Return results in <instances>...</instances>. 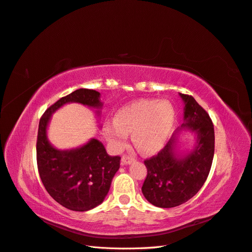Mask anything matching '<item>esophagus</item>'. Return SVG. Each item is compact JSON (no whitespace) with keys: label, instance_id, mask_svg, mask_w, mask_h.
I'll list each match as a JSON object with an SVG mask.
<instances>
[{"label":"esophagus","instance_id":"1","mask_svg":"<svg viewBox=\"0 0 252 252\" xmlns=\"http://www.w3.org/2000/svg\"><path fill=\"white\" fill-rule=\"evenodd\" d=\"M134 160H135L134 158H132L131 156H128V155H126V154L122 155V158H121L122 164H130V163H132Z\"/></svg>","mask_w":252,"mask_h":252}]
</instances>
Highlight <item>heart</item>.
<instances>
[{
    "mask_svg": "<svg viewBox=\"0 0 252 252\" xmlns=\"http://www.w3.org/2000/svg\"><path fill=\"white\" fill-rule=\"evenodd\" d=\"M174 109L166 100L141 99L116 113L113 124H106L105 135L116 149L124 148L127 134H133L135 147L152 153L166 140L174 121Z\"/></svg>",
    "mask_w": 252,
    "mask_h": 252,
    "instance_id": "b5f03b06",
    "label": "heart"
}]
</instances>
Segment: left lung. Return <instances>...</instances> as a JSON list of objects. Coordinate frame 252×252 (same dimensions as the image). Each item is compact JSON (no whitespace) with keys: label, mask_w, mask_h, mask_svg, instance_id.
Wrapping results in <instances>:
<instances>
[{"label":"left lung","mask_w":252,"mask_h":252,"mask_svg":"<svg viewBox=\"0 0 252 252\" xmlns=\"http://www.w3.org/2000/svg\"><path fill=\"white\" fill-rule=\"evenodd\" d=\"M185 102L182 127L197 135L192 152L178 157L175 154V135L157 155L145 160L147 177L142 194L148 202L160 208H173L188 202L202 188L209 175L214 155L212 120L192 96L179 94Z\"/></svg>","instance_id":"1"}]
</instances>
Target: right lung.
<instances>
[{"label": "right lung", "instance_id": "right-lung-1", "mask_svg": "<svg viewBox=\"0 0 252 252\" xmlns=\"http://www.w3.org/2000/svg\"><path fill=\"white\" fill-rule=\"evenodd\" d=\"M100 93L79 89L62 97L42 115L37 138V164L41 181L57 203L73 211H88L103 202L112 179L120 167V156H110L104 146L92 139L75 150L60 151L47 140L52 114L68 102L101 106Z\"/></svg>", "mask_w": 252, "mask_h": 252}]
</instances>
